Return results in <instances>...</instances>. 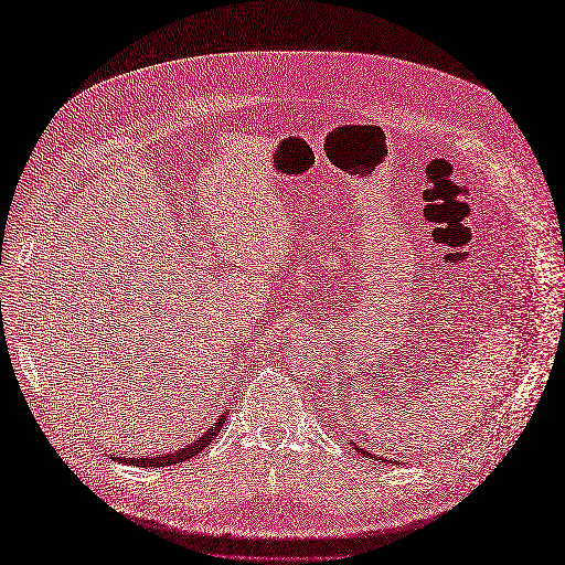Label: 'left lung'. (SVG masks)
Listing matches in <instances>:
<instances>
[{
	"mask_svg": "<svg viewBox=\"0 0 565 565\" xmlns=\"http://www.w3.org/2000/svg\"><path fill=\"white\" fill-rule=\"evenodd\" d=\"M355 450L361 452V455H367V457H374V459H377V455H372V452H370V450H365V448H358V446H355ZM384 461H388V459H384Z\"/></svg>",
	"mask_w": 565,
	"mask_h": 565,
	"instance_id": "left-lung-1",
	"label": "left lung"
}]
</instances>
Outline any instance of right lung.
Wrapping results in <instances>:
<instances>
[{"label":"right lung","instance_id":"right-lung-1","mask_svg":"<svg viewBox=\"0 0 565 565\" xmlns=\"http://www.w3.org/2000/svg\"><path fill=\"white\" fill-rule=\"evenodd\" d=\"M224 422H226V415H221L212 429H207V434H202L195 443H191V446H185L177 452H169V455H162V457H117V461H122V465H136V467H169V465H179V461H185L195 457L198 452H202L207 446H212V440L218 436V431L224 429Z\"/></svg>","mask_w":565,"mask_h":565}]
</instances>
